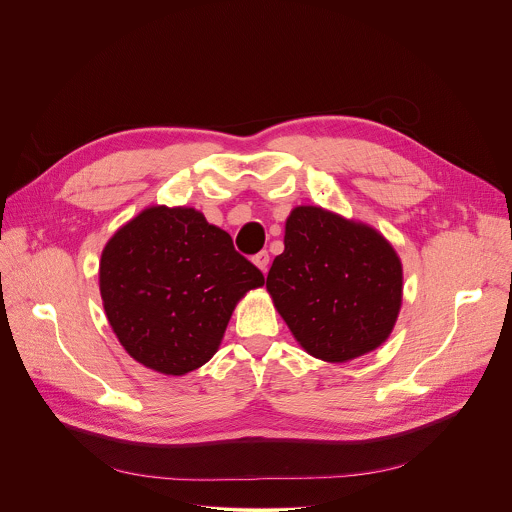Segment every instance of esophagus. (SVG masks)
Wrapping results in <instances>:
<instances>
[{"instance_id":"obj_1","label":"esophagus","mask_w":512,"mask_h":512,"mask_svg":"<svg viewBox=\"0 0 512 512\" xmlns=\"http://www.w3.org/2000/svg\"><path fill=\"white\" fill-rule=\"evenodd\" d=\"M253 263H255L263 273H267V267H269V253H267V251L257 253V255L253 257Z\"/></svg>"}]
</instances>
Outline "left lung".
I'll return each instance as SVG.
<instances>
[{
    "label": "left lung",
    "instance_id": "obj_1",
    "mask_svg": "<svg viewBox=\"0 0 512 512\" xmlns=\"http://www.w3.org/2000/svg\"><path fill=\"white\" fill-rule=\"evenodd\" d=\"M267 291L302 348L346 362L379 348L403 298V267L391 243L364 223L320 206H296Z\"/></svg>",
    "mask_w": 512,
    "mask_h": 512
}]
</instances>
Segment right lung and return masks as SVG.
I'll list each match as a JSON object with an SVG mask.
<instances>
[{
	"mask_svg": "<svg viewBox=\"0 0 512 512\" xmlns=\"http://www.w3.org/2000/svg\"><path fill=\"white\" fill-rule=\"evenodd\" d=\"M265 283L227 231L186 206H150L105 245L99 287L121 346L143 367L186 375L208 362L237 302Z\"/></svg>",
	"mask_w": 512,
	"mask_h": 512,
	"instance_id": "1",
	"label": "right lung"
}]
</instances>
